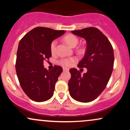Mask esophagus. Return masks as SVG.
<instances>
[{"mask_svg": "<svg viewBox=\"0 0 130 130\" xmlns=\"http://www.w3.org/2000/svg\"><path fill=\"white\" fill-rule=\"evenodd\" d=\"M63 71H69V69L67 68H65V67H63Z\"/></svg>", "mask_w": 130, "mask_h": 130, "instance_id": "esophagus-1", "label": "esophagus"}]
</instances>
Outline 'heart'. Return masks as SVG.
Instances as JSON below:
<instances>
[{"mask_svg":"<svg viewBox=\"0 0 130 130\" xmlns=\"http://www.w3.org/2000/svg\"><path fill=\"white\" fill-rule=\"evenodd\" d=\"M64 41L66 42L67 44H68L71 47H74L77 45V43L79 42V40L77 37L75 35H72V34H68V35H65L63 38ZM56 45H57V41L56 40H54L51 43L50 45V50L52 53H55L56 49ZM83 48L79 49L80 52L83 51ZM76 61V57H67V58H63V59H60L59 61V63L60 65H63L65 67H70L73 65V63Z\"/></svg>","mask_w":130,"mask_h":130,"instance_id":"b5f03b06","label":"heart"}]
</instances>
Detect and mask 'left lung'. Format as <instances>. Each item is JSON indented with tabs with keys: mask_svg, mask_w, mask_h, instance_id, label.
Segmentation results:
<instances>
[{
	"mask_svg": "<svg viewBox=\"0 0 130 130\" xmlns=\"http://www.w3.org/2000/svg\"><path fill=\"white\" fill-rule=\"evenodd\" d=\"M71 32L87 41L86 54L77 67L86 68L87 71L81 75L76 68L70 70V95L79 102H90L108 84L114 67V50L108 38L97 28L87 27Z\"/></svg>",
	"mask_w": 130,
	"mask_h": 130,
	"instance_id": "obj_1",
	"label": "left lung"
}]
</instances>
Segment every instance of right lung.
Masks as SVG:
<instances>
[{
    "instance_id": "1",
    "label": "right lung",
    "mask_w": 130,
    "mask_h": 130,
    "mask_svg": "<svg viewBox=\"0 0 130 130\" xmlns=\"http://www.w3.org/2000/svg\"><path fill=\"white\" fill-rule=\"evenodd\" d=\"M65 30L38 27L26 34L19 43L16 71L19 84L28 97L43 102L53 96L55 85L63 69L55 65L47 70L43 62L51 57V43Z\"/></svg>"
}]
</instances>
